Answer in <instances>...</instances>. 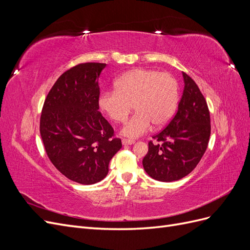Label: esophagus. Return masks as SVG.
Here are the masks:
<instances>
[{
  "mask_svg": "<svg viewBox=\"0 0 250 250\" xmlns=\"http://www.w3.org/2000/svg\"><path fill=\"white\" fill-rule=\"evenodd\" d=\"M135 142L133 140H127V139H123L122 140V144L124 146H127V145H132V144H134Z\"/></svg>",
  "mask_w": 250,
  "mask_h": 250,
  "instance_id": "esophagus-1",
  "label": "esophagus"
}]
</instances>
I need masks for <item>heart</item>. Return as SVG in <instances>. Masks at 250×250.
I'll return each mask as SVG.
<instances>
[{"label":"heart","instance_id":"obj_1","mask_svg":"<svg viewBox=\"0 0 250 250\" xmlns=\"http://www.w3.org/2000/svg\"><path fill=\"white\" fill-rule=\"evenodd\" d=\"M115 90H105L99 106L115 122H123L132 105L134 115L124 124L123 135L131 139L148 132L152 124L168 123L178 102V84L169 73L150 69H134L116 80Z\"/></svg>","mask_w":250,"mask_h":250}]
</instances>
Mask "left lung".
Here are the masks:
<instances>
[{
	"label": "left lung",
	"mask_w": 250,
	"mask_h": 250,
	"mask_svg": "<svg viewBox=\"0 0 250 250\" xmlns=\"http://www.w3.org/2000/svg\"><path fill=\"white\" fill-rule=\"evenodd\" d=\"M185 88L175 116L167 127L153 135L143 167L153 179L179 180L190 174L208 148L210 118L206 99L195 81L183 73Z\"/></svg>",
	"instance_id": "8db88e82"
}]
</instances>
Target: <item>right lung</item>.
Segmentation results:
<instances>
[{"instance_id":"obj_1","label":"right lung","mask_w":250,"mask_h":250,"mask_svg":"<svg viewBox=\"0 0 250 250\" xmlns=\"http://www.w3.org/2000/svg\"><path fill=\"white\" fill-rule=\"evenodd\" d=\"M106 63L71 67L44 100L40 131L51 163L75 183L93 185L108 173L109 162L122 148L113 128L99 111L98 78Z\"/></svg>"}]
</instances>
